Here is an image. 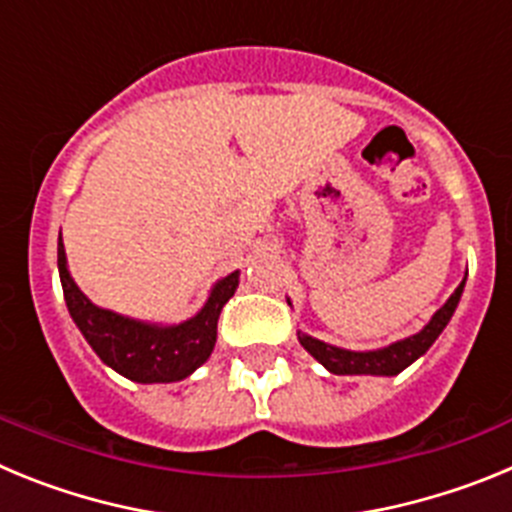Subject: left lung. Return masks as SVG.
<instances>
[{"instance_id": "obj_1", "label": "left lung", "mask_w": 512, "mask_h": 512, "mask_svg": "<svg viewBox=\"0 0 512 512\" xmlns=\"http://www.w3.org/2000/svg\"><path fill=\"white\" fill-rule=\"evenodd\" d=\"M464 284L467 277L461 279L459 287L454 289V295L443 302V307H438L433 312V318L413 333L408 338H400V341L390 343V346L372 348V351H351V348L330 346V343L320 341L315 336H307L302 330H297V338H300L302 348L315 361L328 369L330 374H372V377H395L402 369H408L413 361H418L420 356L428 351V348L436 343V338L441 336L443 328L449 325L451 315H454L456 305L461 300V292H464ZM289 302V300H287ZM292 305V302H289Z\"/></svg>"}]
</instances>
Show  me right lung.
I'll use <instances>...</instances> for the list:
<instances>
[{
    "label": "right lung",
    "instance_id": "1",
    "mask_svg": "<svg viewBox=\"0 0 512 512\" xmlns=\"http://www.w3.org/2000/svg\"><path fill=\"white\" fill-rule=\"evenodd\" d=\"M58 277L69 315L104 364L130 382L169 384L187 379L210 359L217 341V318L235 295L241 271L217 279L205 305L192 318L171 325L135 320L94 305L71 277L63 241H58Z\"/></svg>",
    "mask_w": 512,
    "mask_h": 512
}]
</instances>
